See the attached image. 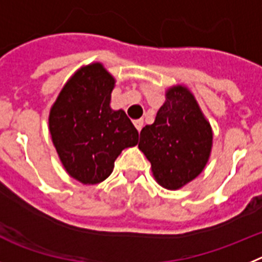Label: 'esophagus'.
<instances>
[{
  "mask_svg": "<svg viewBox=\"0 0 262 262\" xmlns=\"http://www.w3.org/2000/svg\"><path fill=\"white\" fill-rule=\"evenodd\" d=\"M133 124H134V126H136V129H137L138 132H141V129H142V126H144V120H142V118L134 120Z\"/></svg>",
  "mask_w": 262,
  "mask_h": 262,
  "instance_id": "34e87169",
  "label": "esophagus"
}]
</instances>
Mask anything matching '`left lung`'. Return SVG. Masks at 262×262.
Returning a JSON list of instances; mask_svg holds the SVG:
<instances>
[{
	"label": "left lung",
	"instance_id": "left-lung-1",
	"mask_svg": "<svg viewBox=\"0 0 262 262\" xmlns=\"http://www.w3.org/2000/svg\"><path fill=\"white\" fill-rule=\"evenodd\" d=\"M138 147L151 163L154 178L167 190L181 188L202 172L212 130L187 88L178 85L166 92L154 122L141 130Z\"/></svg>",
	"mask_w": 262,
	"mask_h": 262
}]
</instances>
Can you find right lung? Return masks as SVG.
Listing matches in <instances>:
<instances>
[{
    "instance_id": "1",
    "label": "right lung",
    "mask_w": 262,
    "mask_h": 262,
    "mask_svg": "<svg viewBox=\"0 0 262 262\" xmlns=\"http://www.w3.org/2000/svg\"><path fill=\"white\" fill-rule=\"evenodd\" d=\"M115 79L100 63L83 67L67 81L49 117L52 142L64 169L84 185L111 175L125 147L138 144V132L124 111H112Z\"/></svg>"
}]
</instances>
